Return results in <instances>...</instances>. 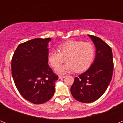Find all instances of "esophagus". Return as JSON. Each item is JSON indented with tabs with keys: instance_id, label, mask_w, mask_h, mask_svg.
<instances>
[{
	"instance_id": "1",
	"label": "esophagus",
	"mask_w": 123,
	"mask_h": 123,
	"mask_svg": "<svg viewBox=\"0 0 123 123\" xmlns=\"http://www.w3.org/2000/svg\"><path fill=\"white\" fill-rule=\"evenodd\" d=\"M65 78V76H58V78H59V79H62V78Z\"/></svg>"
}]
</instances>
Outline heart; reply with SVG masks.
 I'll list each match as a JSON object with an SVG mask.
<instances>
[{
    "label": "heart",
    "mask_w": 123,
    "mask_h": 123,
    "mask_svg": "<svg viewBox=\"0 0 123 123\" xmlns=\"http://www.w3.org/2000/svg\"><path fill=\"white\" fill-rule=\"evenodd\" d=\"M57 49L49 53L48 60L52 67L56 68L66 58L67 63L55 69L61 74L86 71L91 67L95 56V47L90 42L69 41L60 44Z\"/></svg>",
    "instance_id": "heart-1"
}]
</instances>
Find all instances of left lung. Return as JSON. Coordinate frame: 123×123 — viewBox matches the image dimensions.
<instances>
[{
    "label": "left lung",
    "instance_id": "1",
    "mask_svg": "<svg viewBox=\"0 0 123 123\" xmlns=\"http://www.w3.org/2000/svg\"><path fill=\"white\" fill-rule=\"evenodd\" d=\"M96 47L94 63L89 69L74 78L71 93L76 100L91 103L105 93L112 78L113 60L110 47L100 38L89 35Z\"/></svg>",
    "mask_w": 123,
    "mask_h": 123
}]
</instances>
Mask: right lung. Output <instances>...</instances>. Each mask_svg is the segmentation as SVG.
Masks as SVG:
<instances>
[{"label":"right lung","instance_id":"right-lung-1","mask_svg":"<svg viewBox=\"0 0 123 123\" xmlns=\"http://www.w3.org/2000/svg\"><path fill=\"white\" fill-rule=\"evenodd\" d=\"M51 38H36L19 44L12 59V74L21 96L34 104L52 98L58 79L48 64Z\"/></svg>","mask_w":123,"mask_h":123}]
</instances>
